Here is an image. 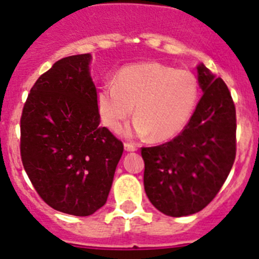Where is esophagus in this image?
Masks as SVG:
<instances>
[{"label": "esophagus", "instance_id": "obj_1", "mask_svg": "<svg viewBox=\"0 0 259 259\" xmlns=\"http://www.w3.org/2000/svg\"><path fill=\"white\" fill-rule=\"evenodd\" d=\"M124 148H125V150H126V151H135L138 149L137 146H135L134 144H130V143H125Z\"/></svg>", "mask_w": 259, "mask_h": 259}]
</instances>
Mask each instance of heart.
I'll return each mask as SVG.
<instances>
[{
    "label": "heart",
    "mask_w": 259,
    "mask_h": 259,
    "mask_svg": "<svg viewBox=\"0 0 259 259\" xmlns=\"http://www.w3.org/2000/svg\"><path fill=\"white\" fill-rule=\"evenodd\" d=\"M198 82L185 69H173L158 62L125 66L114 82L101 86L96 96L100 119L105 126L117 132L132 116L130 134L154 140L176 138L184 130L194 113Z\"/></svg>",
    "instance_id": "1"
}]
</instances>
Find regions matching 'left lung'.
<instances>
[{"label": "left lung", "mask_w": 259, "mask_h": 259, "mask_svg": "<svg viewBox=\"0 0 259 259\" xmlns=\"http://www.w3.org/2000/svg\"><path fill=\"white\" fill-rule=\"evenodd\" d=\"M203 96L178 137L142 148L144 188L151 204L170 217L207 207L226 182L236 159V106L226 82L199 65Z\"/></svg>", "instance_id": "8db88e82"}]
</instances>
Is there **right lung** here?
<instances>
[{
    "label": "right lung",
    "mask_w": 259,
    "mask_h": 259,
    "mask_svg": "<svg viewBox=\"0 0 259 259\" xmlns=\"http://www.w3.org/2000/svg\"><path fill=\"white\" fill-rule=\"evenodd\" d=\"M90 54L64 57L31 88L21 115L23 168L44 202L91 215L108 199L124 145L101 127Z\"/></svg>",
    "instance_id": "1"
}]
</instances>
